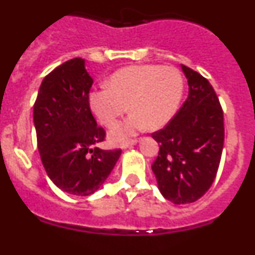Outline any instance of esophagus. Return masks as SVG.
<instances>
[{
  "mask_svg": "<svg viewBox=\"0 0 255 255\" xmlns=\"http://www.w3.org/2000/svg\"><path fill=\"white\" fill-rule=\"evenodd\" d=\"M136 139H130V140H125V141H123V143H121V148H123V149H126V148H130L131 147V145H134V144H136Z\"/></svg>",
  "mask_w": 255,
  "mask_h": 255,
  "instance_id": "1",
  "label": "esophagus"
}]
</instances>
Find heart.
Wrapping results in <instances>:
<instances>
[{"label":"heart","instance_id":"1","mask_svg":"<svg viewBox=\"0 0 255 255\" xmlns=\"http://www.w3.org/2000/svg\"><path fill=\"white\" fill-rule=\"evenodd\" d=\"M184 93V79L177 69L159 65H140L112 74L107 87L89 94L92 112L106 128H112L128 111L132 114L111 131L114 141H121L148 125L159 129L176 114Z\"/></svg>","mask_w":255,"mask_h":255}]
</instances>
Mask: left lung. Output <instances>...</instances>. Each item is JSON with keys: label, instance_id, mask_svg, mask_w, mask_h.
Here are the masks:
<instances>
[{"label": "left lung", "instance_id": "obj_1", "mask_svg": "<svg viewBox=\"0 0 255 255\" xmlns=\"http://www.w3.org/2000/svg\"><path fill=\"white\" fill-rule=\"evenodd\" d=\"M189 96L163 129L152 134L159 145L152 171L161 194L175 204L193 203L213 184L224 149V111L204 76L181 65Z\"/></svg>", "mask_w": 255, "mask_h": 255}]
</instances>
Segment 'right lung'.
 Returning a JSON list of instances; mask_svg holds the SVG:
<instances>
[{
  "label": "right lung",
  "instance_id": "1",
  "mask_svg": "<svg viewBox=\"0 0 255 255\" xmlns=\"http://www.w3.org/2000/svg\"><path fill=\"white\" fill-rule=\"evenodd\" d=\"M92 84L83 58L66 61L43 79L33 111L47 175L58 189L78 197L98 190L121 154V149L98 147L106 131L91 111Z\"/></svg>",
  "mask_w": 255,
  "mask_h": 255
}]
</instances>
